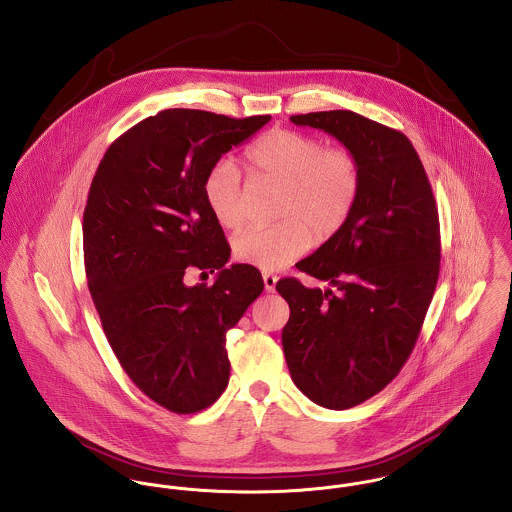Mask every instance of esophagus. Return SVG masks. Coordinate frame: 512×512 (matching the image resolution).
Segmentation results:
<instances>
[{
	"mask_svg": "<svg viewBox=\"0 0 512 512\" xmlns=\"http://www.w3.org/2000/svg\"><path fill=\"white\" fill-rule=\"evenodd\" d=\"M276 275H271V273H263V282H265V290L267 292H275L276 288Z\"/></svg>",
	"mask_w": 512,
	"mask_h": 512,
	"instance_id": "esophagus-1",
	"label": "esophagus"
}]
</instances>
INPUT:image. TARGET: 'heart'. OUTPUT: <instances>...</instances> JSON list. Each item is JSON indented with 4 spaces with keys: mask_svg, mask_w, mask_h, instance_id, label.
Masks as SVG:
<instances>
[{
    "mask_svg": "<svg viewBox=\"0 0 512 512\" xmlns=\"http://www.w3.org/2000/svg\"><path fill=\"white\" fill-rule=\"evenodd\" d=\"M251 169L282 185L273 226H251L234 237V255L263 271H278L317 241L337 236L353 214L362 169L349 148L323 144L304 132L275 128L249 150ZM204 200L216 222L237 230L247 220L241 173L232 159L216 161L202 181Z\"/></svg>",
    "mask_w": 512,
    "mask_h": 512,
    "instance_id": "obj_1",
    "label": "heart"
}]
</instances>
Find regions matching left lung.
<instances>
[{
    "mask_svg": "<svg viewBox=\"0 0 512 512\" xmlns=\"http://www.w3.org/2000/svg\"><path fill=\"white\" fill-rule=\"evenodd\" d=\"M358 158L362 185L353 214L296 267L333 288L280 278L290 306L282 349L298 390L327 409H349L382 392L413 351L440 271L433 189L399 130L356 115H294Z\"/></svg>",
    "mask_w": 512,
    "mask_h": 512,
    "instance_id": "8db88e82",
    "label": "left lung"
}]
</instances>
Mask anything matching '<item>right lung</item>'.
Listing matches in <instances>:
<instances>
[{
	"mask_svg": "<svg viewBox=\"0 0 512 512\" xmlns=\"http://www.w3.org/2000/svg\"><path fill=\"white\" fill-rule=\"evenodd\" d=\"M269 115L165 109L117 138L83 212L87 286L128 378L167 411L210 407L228 386L226 333L263 292L253 265H232L202 181ZM191 270L217 273L189 287Z\"/></svg>",
	"mask_w": 512,
	"mask_h": 512,
	"instance_id": "obj_1",
	"label": "right lung"
}]
</instances>
